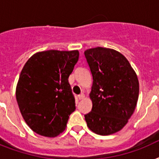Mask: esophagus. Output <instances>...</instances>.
Wrapping results in <instances>:
<instances>
[{
    "instance_id": "obj_1",
    "label": "esophagus",
    "mask_w": 159,
    "mask_h": 159,
    "mask_svg": "<svg viewBox=\"0 0 159 159\" xmlns=\"http://www.w3.org/2000/svg\"><path fill=\"white\" fill-rule=\"evenodd\" d=\"M77 97H78V99L79 100L83 99V98H84V94H83V93H81V94L77 96Z\"/></svg>"
}]
</instances>
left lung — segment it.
I'll return each instance as SVG.
<instances>
[{"label": "left lung", "mask_w": 159, "mask_h": 159, "mask_svg": "<svg viewBox=\"0 0 159 159\" xmlns=\"http://www.w3.org/2000/svg\"><path fill=\"white\" fill-rule=\"evenodd\" d=\"M92 76L91 112L85 115L88 128L101 135L120 130L133 115L138 102L137 75L124 55L111 48L84 52Z\"/></svg>", "instance_id": "1"}]
</instances>
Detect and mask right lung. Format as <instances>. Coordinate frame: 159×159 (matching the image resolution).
<instances>
[{"label": "right lung", "instance_id": "add662e5", "mask_svg": "<svg viewBox=\"0 0 159 159\" xmlns=\"http://www.w3.org/2000/svg\"><path fill=\"white\" fill-rule=\"evenodd\" d=\"M77 50H48L26 62L16 87V100L26 124L35 133L55 137L76 110L68 77L78 61Z\"/></svg>", "mask_w": 159, "mask_h": 159}]
</instances>
